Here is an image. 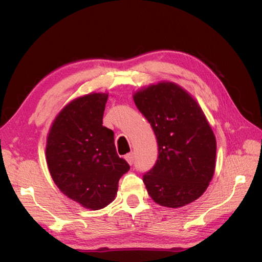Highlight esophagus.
<instances>
[{
    "mask_svg": "<svg viewBox=\"0 0 262 262\" xmlns=\"http://www.w3.org/2000/svg\"><path fill=\"white\" fill-rule=\"evenodd\" d=\"M125 159H126V161L128 162V164H130V165H132V164L134 163V155H133L132 152L127 154L126 156H125Z\"/></svg>",
    "mask_w": 262,
    "mask_h": 262,
    "instance_id": "1",
    "label": "esophagus"
}]
</instances>
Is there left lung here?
<instances>
[{"label":"left lung","instance_id":"1","mask_svg":"<svg viewBox=\"0 0 262 262\" xmlns=\"http://www.w3.org/2000/svg\"><path fill=\"white\" fill-rule=\"evenodd\" d=\"M134 101L158 144L157 161L143 174L150 198L170 208L195 201L212 179L216 159L215 135L201 107L170 82L136 92Z\"/></svg>","mask_w":262,"mask_h":262}]
</instances>
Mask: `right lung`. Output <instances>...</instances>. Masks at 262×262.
I'll list each match as a JSON object with an SVG mask.
<instances>
[{
  "label": "right lung",
  "mask_w": 262,
  "mask_h": 262,
  "mask_svg": "<svg viewBox=\"0 0 262 262\" xmlns=\"http://www.w3.org/2000/svg\"><path fill=\"white\" fill-rule=\"evenodd\" d=\"M108 95L91 94L61 111L47 137L48 170L72 200L98 210L114 200L119 179L130 166L117 154L114 133L103 126Z\"/></svg>",
  "instance_id": "add662e5"
}]
</instances>
